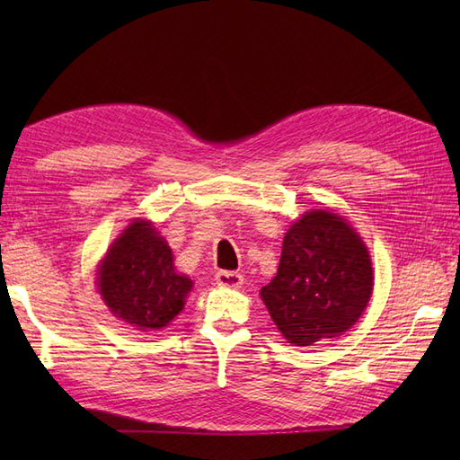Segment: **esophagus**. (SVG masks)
Wrapping results in <instances>:
<instances>
[{"instance_id": "obj_1", "label": "esophagus", "mask_w": 460, "mask_h": 460, "mask_svg": "<svg viewBox=\"0 0 460 460\" xmlns=\"http://www.w3.org/2000/svg\"><path fill=\"white\" fill-rule=\"evenodd\" d=\"M215 278L218 286H226V288H238L243 284V276L234 270H218Z\"/></svg>"}]
</instances>
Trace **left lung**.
Masks as SVG:
<instances>
[{"label":"left lung","mask_w":460,"mask_h":460,"mask_svg":"<svg viewBox=\"0 0 460 460\" xmlns=\"http://www.w3.org/2000/svg\"><path fill=\"white\" fill-rule=\"evenodd\" d=\"M374 276L368 249L343 217L316 208L284 235L278 272L261 297L288 343L338 338L363 314Z\"/></svg>","instance_id":"left-lung-1"}]
</instances>
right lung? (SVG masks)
Wrapping results in <instances>:
<instances>
[{
  "mask_svg": "<svg viewBox=\"0 0 460 460\" xmlns=\"http://www.w3.org/2000/svg\"><path fill=\"white\" fill-rule=\"evenodd\" d=\"M97 288L111 313L149 332L184 309L193 282L176 272L172 249L151 222L136 218L102 261Z\"/></svg>",
  "mask_w": 460,
  "mask_h": 460,
  "instance_id": "add662e5",
  "label": "right lung"
}]
</instances>
